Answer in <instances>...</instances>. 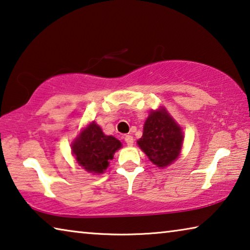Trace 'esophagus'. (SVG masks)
<instances>
[{"instance_id":"esophagus-1","label":"esophagus","mask_w":250,"mask_h":250,"mask_svg":"<svg viewBox=\"0 0 250 250\" xmlns=\"http://www.w3.org/2000/svg\"><path fill=\"white\" fill-rule=\"evenodd\" d=\"M124 141L126 142V144H127L128 146H132L133 143H134V138H133V136H130V135L124 136Z\"/></svg>"}]
</instances>
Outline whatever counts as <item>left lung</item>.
Returning a JSON list of instances; mask_svg holds the SVG:
<instances>
[{"instance_id": "1", "label": "left lung", "mask_w": 250, "mask_h": 250, "mask_svg": "<svg viewBox=\"0 0 250 250\" xmlns=\"http://www.w3.org/2000/svg\"><path fill=\"white\" fill-rule=\"evenodd\" d=\"M149 161L157 167H165L178 159L183 144V133L164 107L152 110L146 118L143 135L137 141Z\"/></svg>"}]
</instances>
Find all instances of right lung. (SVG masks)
I'll return each mask as SVG.
<instances>
[{"label":"right lung","instance_id":"add662e5","mask_svg":"<svg viewBox=\"0 0 250 250\" xmlns=\"http://www.w3.org/2000/svg\"><path fill=\"white\" fill-rule=\"evenodd\" d=\"M121 147V142L114 136L105 135L95 122L83 128L71 144L77 162L93 174L104 173L108 167L109 160Z\"/></svg>","mask_w":250,"mask_h":250}]
</instances>
